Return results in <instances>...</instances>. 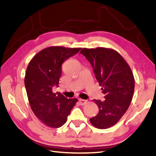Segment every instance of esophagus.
Masks as SVG:
<instances>
[{
	"instance_id": "obj_1",
	"label": "esophagus",
	"mask_w": 156,
	"mask_h": 156,
	"mask_svg": "<svg viewBox=\"0 0 156 156\" xmlns=\"http://www.w3.org/2000/svg\"><path fill=\"white\" fill-rule=\"evenodd\" d=\"M79 104H81V105H85V104H86V103H87V100H83V99H79Z\"/></svg>"
}]
</instances>
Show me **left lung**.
<instances>
[{
    "mask_svg": "<svg viewBox=\"0 0 156 156\" xmlns=\"http://www.w3.org/2000/svg\"><path fill=\"white\" fill-rule=\"evenodd\" d=\"M90 63L105 100H93L99 112L90 119L100 129L112 127L128 109L134 90V78L129 64L116 50L98 47L84 48L80 52Z\"/></svg>",
    "mask_w": 156,
    "mask_h": 156,
    "instance_id": "left-lung-1",
    "label": "left lung"
}]
</instances>
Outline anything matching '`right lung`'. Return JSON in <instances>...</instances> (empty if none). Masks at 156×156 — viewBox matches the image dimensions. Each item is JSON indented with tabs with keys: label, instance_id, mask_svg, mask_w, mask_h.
Segmentation results:
<instances>
[{
	"label": "right lung",
	"instance_id": "right-lung-1",
	"mask_svg": "<svg viewBox=\"0 0 156 156\" xmlns=\"http://www.w3.org/2000/svg\"><path fill=\"white\" fill-rule=\"evenodd\" d=\"M81 48L50 47L38 52L29 62L24 79L27 95L33 112L51 128L66 123L77 98L68 99L60 92L54 93L62 75V64Z\"/></svg>",
	"mask_w": 156,
	"mask_h": 156
}]
</instances>
